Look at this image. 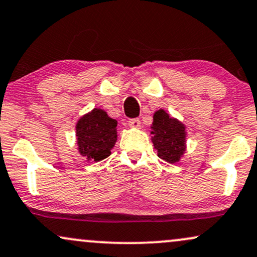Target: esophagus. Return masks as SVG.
<instances>
[{"instance_id":"1","label":"esophagus","mask_w":257,"mask_h":257,"mask_svg":"<svg viewBox=\"0 0 257 257\" xmlns=\"http://www.w3.org/2000/svg\"><path fill=\"white\" fill-rule=\"evenodd\" d=\"M128 124H129V126H132V128L138 129V128H140L141 122H140V119H139V118H133V119L128 120Z\"/></svg>"}]
</instances>
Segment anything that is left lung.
I'll return each mask as SVG.
<instances>
[{
	"instance_id": "obj_1",
	"label": "left lung",
	"mask_w": 257,
	"mask_h": 257,
	"mask_svg": "<svg viewBox=\"0 0 257 257\" xmlns=\"http://www.w3.org/2000/svg\"><path fill=\"white\" fill-rule=\"evenodd\" d=\"M151 129L153 135L151 140L159 158L170 164L178 163L187 151V126L184 123L159 109L154 112Z\"/></svg>"
}]
</instances>
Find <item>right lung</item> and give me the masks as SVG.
I'll return each instance as SVG.
<instances>
[{
  "mask_svg": "<svg viewBox=\"0 0 257 257\" xmlns=\"http://www.w3.org/2000/svg\"><path fill=\"white\" fill-rule=\"evenodd\" d=\"M78 152L87 162H100L111 154L117 141V120L94 107L80 117L75 125Z\"/></svg>",
  "mask_w": 257,
  "mask_h": 257,
  "instance_id": "obj_1",
  "label": "right lung"
}]
</instances>
